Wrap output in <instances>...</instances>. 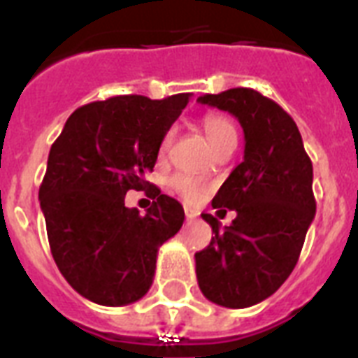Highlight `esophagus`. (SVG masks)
<instances>
[{
    "label": "esophagus",
    "instance_id": "obj_1",
    "mask_svg": "<svg viewBox=\"0 0 358 358\" xmlns=\"http://www.w3.org/2000/svg\"><path fill=\"white\" fill-rule=\"evenodd\" d=\"M184 212H185V217H187V219L199 217V212H196V210H193V208H189V206H185Z\"/></svg>",
    "mask_w": 358,
    "mask_h": 358
}]
</instances>
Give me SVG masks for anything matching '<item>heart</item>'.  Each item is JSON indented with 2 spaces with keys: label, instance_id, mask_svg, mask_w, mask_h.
Masks as SVG:
<instances>
[{
  "label": "heart",
  "instance_id": "obj_1",
  "mask_svg": "<svg viewBox=\"0 0 358 358\" xmlns=\"http://www.w3.org/2000/svg\"><path fill=\"white\" fill-rule=\"evenodd\" d=\"M202 128H204V134L210 139L213 148H217L227 141H236V129L234 124L230 122L224 115H206L202 119ZM171 141H173V131H167L163 135L162 145H159V152L165 154L171 146ZM171 185L176 193L184 196L187 202L199 201L204 193L208 191V182L201 176H193V174H176L171 178Z\"/></svg>",
  "mask_w": 358,
  "mask_h": 358
}]
</instances>
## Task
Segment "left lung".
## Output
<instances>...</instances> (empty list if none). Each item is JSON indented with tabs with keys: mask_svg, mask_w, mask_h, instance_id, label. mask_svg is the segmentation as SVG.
Wrapping results in <instances>:
<instances>
[{
	"mask_svg": "<svg viewBox=\"0 0 358 358\" xmlns=\"http://www.w3.org/2000/svg\"><path fill=\"white\" fill-rule=\"evenodd\" d=\"M196 102L234 115L245 134L243 162L212 201L219 217L229 208L236 219L221 229L217 217L202 213L213 236L195 255L196 280L208 301L247 308L275 294L299 260L316 215L312 162L294 119L255 89L238 87Z\"/></svg>",
	"mask_w": 358,
	"mask_h": 358,
	"instance_id": "left-lung-1",
	"label": "left lung"
}]
</instances>
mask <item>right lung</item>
<instances>
[{"label":"right lung","mask_w":358,"mask_h":358,"mask_svg":"<svg viewBox=\"0 0 358 358\" xmlns=\"http://www.w3.org/2000/svg\"><path fill=\"white\" fill-rule=\"evenodd\" d=\"M189 96L126 94L87 103L50 148L38 189L50 249L66 282L92 303L139 301L154 280L157 249L182 229V204L146 174ZM129 189H146L152 199L145 216L123 204Z\"/></svg>","instance_id":"obj_1"}]
</instances>
